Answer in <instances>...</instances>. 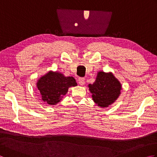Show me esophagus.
<instances>
[{"instance_id": "obj_1", "label": "esophagus", "mask_w": 157, "mask_h": 157, "mask_svg": "<svg viewBox=\"0 0 157 157\" xmlns=\"http://www.w3.org/2000/svg\"><path fill=\"white\" fill-rule=\"evenodd\" d=\"M78 83L79 85H84L85 84V79L84 78H78Z\"/></svg>"}]
</instances>
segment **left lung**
Listing matches in <instances>:
<instances>
[{
    "label": "left lung",
    "mask_w": 157,
    "mask_h": 157,
    "mask_svg": "<svg viewBox=\"0 0 157 157\" xmlns=\"http://www.w3.org/2000/svg\"><path fill=\"white\" fill-rule=\"evenodd\" d=\"M94 101L101 107H107L120 94L121 86L112 73L101 71L93 84L88 85Z\"/></svg>",
    "instance_id": "left-lung-1"
}]
</instances>
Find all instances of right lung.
<instances>
[{"mask_svg":"<svg viewBox=\"0 0 157 157\" xmlns=\"http://www.w3.org/2000/svg\"><path fill=\"white\" fill-rule=\"evenodd\" d=\"M77 85L73 77H65L61 73L48 72L37 82L42 99L46 104L55 105L66 94L68 88Z\"/></svg>","mask_w":157,"mask_h":157,"instance_id":"right-lung-1","label":"right lung"}]
</instances>
